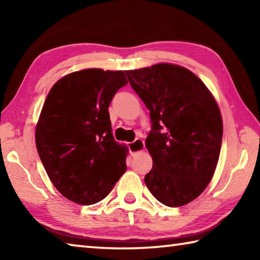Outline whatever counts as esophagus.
Returning a JSON list of instances; mask_svg holds the SVG:
<instances>
[{
  "instance_id": "1",
  "label": "esophagus",
  "mask_w": 260,
  "mask_h": 260,
  "mask_svg": "<svg viewBox=\"0 0 260 260\" xmlns=\"http://www.w3.org/2000/svg\"><path fill=\"white\" fill-rule=\"evenodd\" d=\"M128 149L132 155H135V153H139L144 150V141L141 139H136L133 142L128 143Z\"/></svg>"
}]
</instances>
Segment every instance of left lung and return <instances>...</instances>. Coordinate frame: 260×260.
<instances>
[{
    "label": "left lung",
    "instance_id": "left-lung-1",
    "mask_svg": "<svg viewBox=\"0 0 260 260\" xmlns=\"http://www.w3.org/2000/svg\"><path fill=\"white\" fill-rule=\"evenodd\" d=\"M150 111L146 147L152 169L144 182L156 200L178 208L197 199L212 179L222 141L217 102L199 77L160 63L125 71Z\"/></svg>",
    "mask_w": 260,
    "mask_h": 260
}]
</instances>
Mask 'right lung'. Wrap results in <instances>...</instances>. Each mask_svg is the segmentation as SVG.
Masks as SVG:
<instances>
[{
	"label": "right lung",
	"instance_id": "right-lung-1",
	"mask_svg": "<svg viewBox=\"0 0 260 260\" xmlns=\"http://www.w3.org/2000/svg\"><path fill=\"white\" fill-rule=\"evenodd\" d=\"M127 85L124 71L87 69L57 81L35 129V143L50 181L74 203L102 201L126 171L127 148L111 133L109 105Z\"/></svg>",
	"mask_w": 260,
	"mask_h": 260
}]
</instances>
